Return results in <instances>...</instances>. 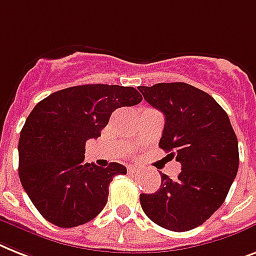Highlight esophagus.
<instances>
[{
  "instance_id": "esophagus-1",
  "label": "esophagus",
  "mask_w": 256,
  "mask_h": 256,
  "mask_svg": "<svg viewBox=\"0 0 256 256\" xmlns=\"http://www.w3.org/2000/svg\"><path fill=\"white\" fill-rule=\"evenodd\" d=\"M128 174H132H132H136L139 170L136 167H134V166H130V167L128 168Z\"/></svg>"
}]
</instances>
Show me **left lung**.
Returning a JSON list of instances; mask_svg holds the SVG:
<instances>
[{"mask_svg": "<svg viewBox=\"0 0 256 256\" xmlns=\"http://www.w3.org/2000/svg\"><path fill=\"white\" fill-rule=\"evenodd\" d=\"M166 117L159 147L176 156L182 172L162 174L159 190L139 196L147 217L172 232L202 225L225 201L238 172V139L228 114L212 96L186 82L139 86Z\"/></svg>", "mask_w": 256, "mask_h": 256, "instance_id": "obj_1", "label": "left lung"}]
</instances>
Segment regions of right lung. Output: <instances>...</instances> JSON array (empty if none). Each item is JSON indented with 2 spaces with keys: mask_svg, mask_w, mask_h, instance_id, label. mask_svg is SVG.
Returning <instances> with one entry per match:
<instances>
[{
  "mask_svg": "<svg viewBox=\"0 0 256 256\" xmlns=\"http://www.w3.org/2000/svg\"><path fill=\"white\" fill-rule=\"evenodd\" d=\"M142 101L132 86L86 84L62 89L35 105L18 143L20 178L48 222L74 228L100 214L114 176L126 167L85 163V143L101 136L114 110Z\"/></svg>",
  "mask_w": 256,
  "mask_h": 256,
  "instance_id": "obj_1",
  "label": "right lung"
}]
</instances>
